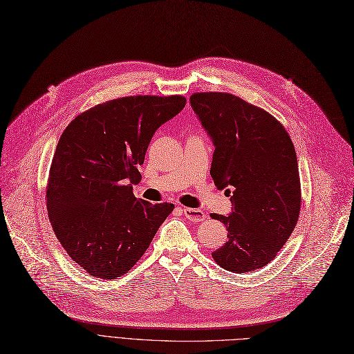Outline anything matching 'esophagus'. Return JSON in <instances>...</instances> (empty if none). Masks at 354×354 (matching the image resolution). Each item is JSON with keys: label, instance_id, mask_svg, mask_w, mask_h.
<instances>
[{"label": "esophagus", "instance_id": "esophagus-1", "mask_svg": "<svg viewBox=\"0 0 354 354\" xmlns=\"http://www.w3.org/2000/svg\"><path fill=\"white\" fill-rule=\"evenodd\" d=\"M184 214L188 220L191 221H203L205 218V213L203 210H200V208H189V207H185L184 210Z\"/></svg>", "mask_w": 354, "mask_h": 354}]
</instances>
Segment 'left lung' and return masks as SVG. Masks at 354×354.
<instances>
[{
    "label": "left lung",
    "instance_id": "1",
    "mask_svg": "<svg viewBox=\"0 0 354 354\" xmlns=\"http://www.w3.org/2000/svg\"><path fill=\"white\" fill-rule=\"evenodd\" d=\"M189 102L214 144V184L232 192V213L212 214L227 229V242L212 255L232 272L263 268L289 239L300 213L293 142L276 118L234 95L207 91Z\"/></svg>",
    "mask_w": 354,
    "mask_h": 354
}]
</instances>
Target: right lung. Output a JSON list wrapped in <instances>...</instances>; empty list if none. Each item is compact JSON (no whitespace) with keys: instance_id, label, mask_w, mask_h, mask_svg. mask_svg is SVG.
<instances>
[{"instance_id":"1","label":"right lung","mask_w":354,"mask_h":354,"mask_svg":"<svg viewBox=\"0 0 354 354\" xmlns=\"http://www.w3.org/2000/svg\"><path fill=\"white\" fill-rule=\"evenodd\" d=\"M184 96H128L70 122L49 169L52 229L90 276L113 280L136 266L174 204L136 198L133 184L156 129L184 109Z\"/></svg>"}]
</instances>
